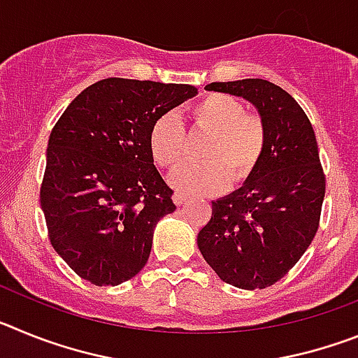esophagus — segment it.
I'll use <instances>...</instances> for the list:
<instances>
[{
  "label": "esophagus",
  "instance_id": "esophagus-1",
  "mask_svg": "<svg viewBox=\"0 0 358 358\" xmlns=\"http://www.w3.org/2000/svg\"><path fill=\"white\" fill-rule=\"evenodd\" d=\"M173 202H176L177 206H181V204L188 202V197H186L185 194H181V192H176V194H173Z\"/></svg>",
  "mask_w": 358,
  "mask_h": 358
}]
</instances>
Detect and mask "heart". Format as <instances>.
I'll use <instances>...</instances> for the list:
<instances>
[{
  "label": "heart",
  "mask_w": 358,
  "mask_h": 358,
  "mask_svg": "<svg viewBox=\"0 0 358 358\" xmlns=\"http://www.w3.org/2000/svg\"><path fill=\"white\" fill-rule=\"evenodd\" d=\"M195 132L208 136L201 148L202 164H185L170 177L186 195H215L226 185L238 186L256 172L267 148V125L256 113H245L238 98L211 93L189 107ZM186 131L173 115H163L148 131V150L154 163L172 170L185 159Z\"/></svg>",
  "instance_id": "obj_1"
}]
</instances>
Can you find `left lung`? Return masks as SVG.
Wrapping results in <instances>:
<instances>
[{
	"mask_svg": "<svg viewBox=\"0 0 358 358\" xmlns=\"http://www.w3.org/2000/svg\"><path fill=\"white\" fill-rule=\"evenodd\" d=\"M206 90L249 100L267 125V148L242 188L211 202L199 249L222 281L265 289L289 273L317 233L327 177L314 129L301 106L273 82H211Z\"/></svg>",
	"mask_w": 358,
	"mask_h": 358,
	"instance_id": "obj_1",
	"label": "left lung"
}]
</instances>
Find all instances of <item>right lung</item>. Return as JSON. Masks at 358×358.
Wrapping results in <instances>:
<instances>
[{"label": "right lung", "mask_w": 358, "mask_h": 358, "mask_svg": "<svg viewBox=\"0 0 358 358\" xmlns=\"http://www.w3.org/2000/svg\"><path fill=\"white\" fill-rule=\"evenodd\" d=\"M195 94L188 84L103 78L52 129L41 208L57 255L93 285L115 287L140 273L154 227L176 211L148 131Z\"/></svg>", "instance_id": "1"}]
</instances>
